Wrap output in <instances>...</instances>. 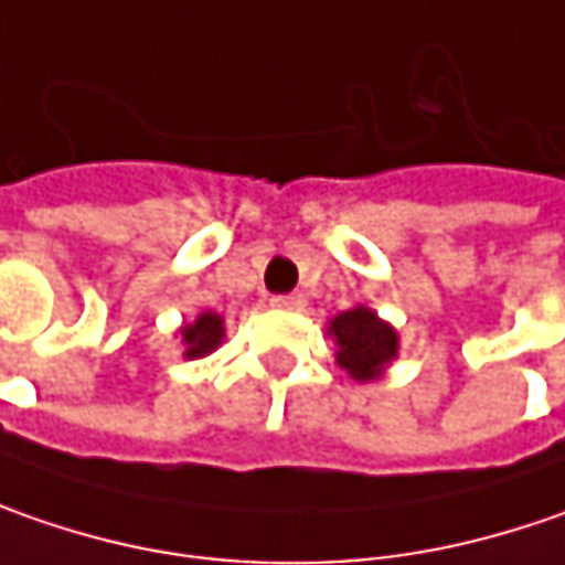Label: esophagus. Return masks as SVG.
<instances>
[{
  "mask_svg": "<svg viewBox=\"0 0 565 565\" xmlns=\"http://www.w3.org/2000/svg\"><path fill=\"white\" fill-rule=\"evenodd\" d=\"M271 307L303 309V297H300V294H281V297H271Z\"/></svg>",
  "mask_w": 565,
  "mask_h": 565,
  "instance_id": "esophagus-1",
  "label": "esophagus"
}]
</instances>
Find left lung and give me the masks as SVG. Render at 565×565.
<instances>
[{"instance_id":"obj_1","label":"left lung","mask_w":565,"mask_h":565,"mask_svg":"<svg viewBox=\"0 0 565 565\" xmlns=\"http://www.w3.org/2000/svg\"><path fill=\"white\" fill-rule=\"evenodd\" d=\"M329 331L338 341V363L360 382L376 380L382 366L398 354V334L370 309L356 307L334 316Z\"/></svg>"}]
</instances>
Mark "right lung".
<instances>
[{
  "instance_id": "obj_1",
  "label": "right lung",
  "mask_w": 565,
  "mask_h": 565,
  "mask_svg": "<svg viewBox=\"0 0 565 565\" xmlns=\"http://www.w3.org/2000/svg\"><path fill=\"white\" fill-rule=\"evenodd\" d=\"M221 338H224V322H221V316L202 312V316L195 319V326H185L183 329L185 356L195 360V356L211 354V351L221 344Z\"/></svg>"
}]
</instances>
